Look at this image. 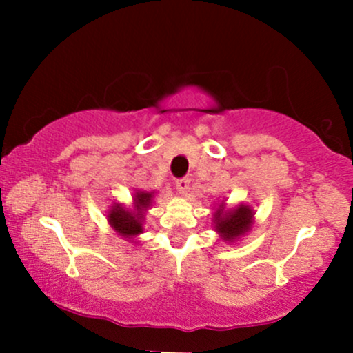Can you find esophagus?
<instances>
[{
	"mask_svg": "<svg viewBox=\"0 0 353 353\" xmlns=\"http://www.w3.org/2000/svg\"><path fill=\"white\" fill-rule=\"evenodd\" d=\"M189 184H190V179L189 177H182V179H177L176 181V188L179 190V194H185L189 190Z\"/></svg>",
	"mask_w": 353,
	"mask_h": 353,
	"instance_id": "34e87169",
	"label": "esophagus"
}]
</instances>
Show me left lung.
<instances>
[{
  "label": "left lung",
  "instance_id": "obj_1",
  "mask_svg": "<svg viewBox=\"0 0 353 353\" xmlns=\"http://www.w3.org/2000/svg\"><path fill=\"white\" fill-rule=\"evenodd\" d=\"M212 221L216 232L221 236L222 241L234 242L239 237L245 236L252 228L254 210L244 204L232 209H225L224 204H221L214 212Z\"/></svg>",
  "mask_w": 353,
  "mask_h": 353
}]
</instances>
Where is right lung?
<instances>
[{"label":"right lung","mask_w":353,"mask_h":353,"mask_svg":"<svg viewBox=\"0 0 353 353\" xmlns=\"http://www.w3.org/2000/svg\"><path fill=\"white\" fill-rule=\"evenodd\" d=\"M154 192L137 190L134 194V208L125 209L123 204L114 202L108 212V222L114 232L125 239H134L144 230V214L152 204Z\"/></svg>","instance_id":"add662e5"}]
</instances>
